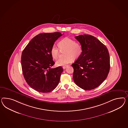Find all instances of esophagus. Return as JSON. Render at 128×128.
I'll list each match as a JSON object with an SVG mask.
<instances>
[{"label": "esophagus", "mask_w": 128, "mask_h": 128, "mask_svg": "<svg viewBox=\"0 0 128 128\" xmlns=\"http://www.w3.org/2000/svg\"><path fill=\"white\" fill-rule=\"evenodd\" d=\"M68 65H66V66H63V69H66V68H68Z\"/></svg>", "instance_id": "34e87169"}]
</instances>
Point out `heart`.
<instances>
[{"instance_id":"b5f03b06","label":"heart","mask_w":128,"mask_h":128,"mask_svg":"<svg viewBox=\"0 0 128 128\" xmlns=\"http://www.w3.org/2000/svg\"><path fill=\"white\" fill-rule=\"evenodd\" d=\"M59 49L61 50H65L64 57L59 59L56 62L58 66H64L72 62L74 59L79 58L82 54L83 48L82 44L79 42H76L73 39L68 38H64L58 43ZM52 58L57 60L59 57L60 50L56 46H52L50 50Z\"/></svg>"}]
</instances>
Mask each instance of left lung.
I'll list each match as a JSON object with an SVG mask.
<instances>
[{
	"mask_svg": "<svg viewBox=\"0 0 128 128\" xmlns=\"http://www.w3.org/2000/svg\"><path fill=\"white\" fill-rule=\"evenodd\" d=\"M82 46L81 55L72 64L75 83L84 90L99 86L106 79L110 69V54L107 47L90 35L75 37Z\"/></svg>",
	"mask_w": 128,
	"mask_h": 128,
	"instance_id": "obj_1",
	"label": "left lung"
}]
</instances>
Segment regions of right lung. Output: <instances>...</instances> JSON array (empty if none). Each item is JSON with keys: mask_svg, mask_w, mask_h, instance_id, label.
<instances>
[{"mask_svg": "<svg viewBox=\"0 0 128 128\" xmlns=\"http://www.w3.org/2000/svg\"><path fill=\"white\" fill-rule=\"evenodd\" d=\"M62 34L59 32L40 34L32 38L22 52L23 74L28 85L41 93H48L59 84L63 69L54 68L50 50Z\"/></svg>", "mask_w": 128, "mask_h": 128, "instance_id": "right-lung-1", "label": "right lung"}]
</instances>
